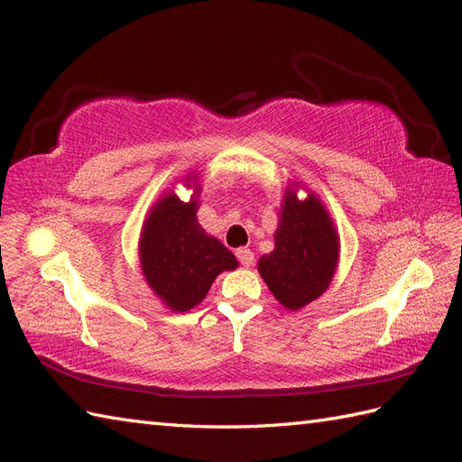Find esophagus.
<instances>
[{"label":"esophagus","instance_id":"1","mask_svg":"<svg viewBox=\"0 0 462 462\" xmlns=\"http://www.w3.org/2000/svg\"><path fill=\"white\" fill-rule=\"evenodd\" d=\"M236 258H239V262L245 265V268H248V265L254 263L253 250H248V248H239V250H236Z\"/></svg>","mask_w":462,"mask_h":462}]
</instances>
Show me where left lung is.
I'll list each match as a JSON object with an SVG mask.
<instances>
[{
  "label": "left lung",
  "mask_w": 462,
  "mask_h": 462,
  "mask_svg": "<svg viewBox=\"0 0 462 462\" xmlns=\"http://www.w3.org/2000/svg\"><path fill=\"white\" fill-rule=\"evenodd\" d=\"M307 190L298 199V189ZM273 250L258 260V273L277 302L300 310L321 297L339 263L341 239L318 194L297 180L285 187L279 206Z\"/></svg>",
  "instance_id": "left-lung-1"
}]
</instances>
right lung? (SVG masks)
<instances>
[{"label":"right lung","instance_id":"right-lung-1","mask_svg":"<svg viewBox=\"0 0 462 462\" xmlns=\"http://www.w3.org/2000/svg\"><path fill=\"white\" fill-rule=\"evenodd\" d=\"M179 183L192 190L190 200H180L173 189H167L148 209L138 239V260L148 287L165 309L189 312L206 299L214 279L239 268V262L199 223V173L192 171Z\"/></svg>","mask_w":462,"mask_h":462}]
</instances>
